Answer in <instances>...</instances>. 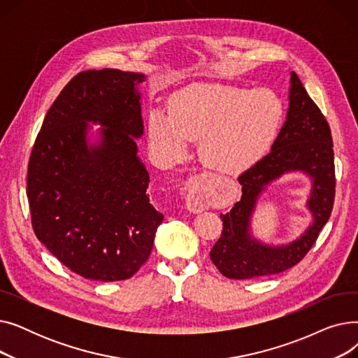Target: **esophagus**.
<instances>
[{"label": "esophagus", "instance_id": "obj_1", "mask_svg": "<svg viewBox=\"0 0 358 358\" xmlns=\"http://www.w3.org/2000/svg\"><path fill=\"white\" fill-rule=\"evenodd\" d=\"M185 204L187 209L193 213H200L208 208V201H206V197L201 193V190H199L194 185V181H192L189 185V193L185 196Z\"/></svg>", "mask_w": 358, "mask_h": 358}]
</instances>
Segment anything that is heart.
Segmentation results:
<instances>
[{"label": "heart", "instance_id": "obj_1", "mask_svg": "<svg viewBox=\"0 0 358 358\" xmlns=\"http://www.w3.org/2000/svg\"><path fill=\"white\" fill-rule=\"evenodd\" d=\"M281 103L268 90L201 84L187 87L169 100L168 115L150 111L149 143L164 162L187 152V142H199L206 166L235 174L257 162L275 136Z\"/></svg>", "mask_w": 358, "mask_h": 358}]
</instances>
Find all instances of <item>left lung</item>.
<instances>
[{
	"label": "left lung",
	"instance_id": "obj_1",
	"mask_svg": "<svg viewBox=\"0 0 358 358\" xmlns=\"http://www.w3.org/2000/svg\"><path fill=\"white\" fill-rule=\"evenodd\" d=\"M334 143L322 111L309 97L296 72H292L286 122L271 150L238 181L242 197L231 212L220 215L223 231L210 251V259L228 278L243 280L283 273L303 259L328 222L335 199ZM290 171H303L313 178L308 207L314 223L289 246H264L249 235V220L255 203L273 179Z\"/></svg>",
	"mask_w": 358,
	"mask_h": 358
}]
</instances>
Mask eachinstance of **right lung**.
<instances>
[{
  "instance_id": "1",
  "label": "right lung",
  "mask_w": 358,
  "mask_h": 358,
  "mask_svg": "<svg viewBox=\"0 0 358 358\" xmlns=\"http://www.w3.org/2000/svg\"><path fill=\"white\" fill-rule=\"evenodd\" d=\"M142 73L104 68L75 75L46 113L27 168L33 231L84 278L127 280L145 264L164 215L149 203V174L135 138L143 134ZM103 126L99 147L86 123Z\"/></svg>"
}]
</instances>
